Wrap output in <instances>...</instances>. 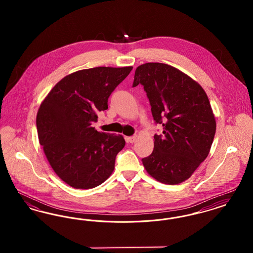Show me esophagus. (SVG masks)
I'll return each instance as SVG.
<instances>
[{"label": "esophagus", "mask_w": 253, "mask_h": 253, "mask_svg": "<svg viewBox=\"0 0 253 253\" xmlns=\"http://www.w3.org/2000/svg\"><path fill=\"white\" fill-rule=\"evenodd\" d=\"M135 140H136V135H132L130 137H127V141L130 142V143H133Z\"/></svg>", "instance_id": "1"}]
</instances>
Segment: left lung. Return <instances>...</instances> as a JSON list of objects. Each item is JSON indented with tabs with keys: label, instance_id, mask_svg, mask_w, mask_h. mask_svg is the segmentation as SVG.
Instances as JSON below:
<instances>
[{
	"label": "left lung",
	"instance_id": "8db88e82",
	"mask_svg": "<svg viewBox=\"0 0 253 253\" xmlns=\"http://www.w3.org/2000/svg\"><path fill=\"white\" fill-rule=\"evenodd\" d=\"M143 85L154 121L163 126L142 158L148 173L163 184L187 180L208 157L216 122L204 89L180 70L159 62L138 66L132 87Z\"/></svg>",
	"mask_w": 253,
	"mask_h": 253
}]
</instances>
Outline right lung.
<instances>
[{"mask_svg": "<svg viewBox=\"0 0 253 253\" xmlns=\"http://www.w3.org/2000/svg\"><path fill=\"white\" fill-rule=\"evenodd\" d=\"M95 67L64 77L42 102L37 114L40 144L54 171L75 189L102 184L125 146L121 134L97 132L92 124L108 109V98L132 71Z\"/></svg>", "mask_w": 253, "mask_h": 253, "instance_id": "1", "label": "right lung"}]
</instances>
